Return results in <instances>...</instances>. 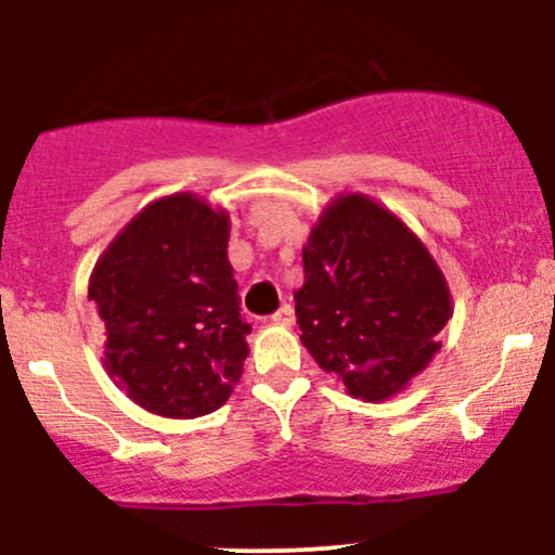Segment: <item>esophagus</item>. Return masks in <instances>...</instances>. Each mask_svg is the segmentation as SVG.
<instances>
[{
    "instance_id": "esophagus-1",
    "label": "esophagus",
    "mask_w": 555,
    "mask_h": 555,
    "mask_svg": "<svg viewBox=\"0 0 555 555\" xmlns=\"http://www.w3.org/2000/svg\"><path fill=\"white\" fill-rule=\"evenodd\" d=\"M270 321L278 323V326H291V323H294V307L280 305L278 310L270 315Z\"/></svg>"
}]
</instances>
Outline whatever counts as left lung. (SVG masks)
I'll use <instances>...</instances> for the list:
<instances>
[{"mask_svg":"<svg viewBox=\"0 0 555 555\" xmlns=\"http://www.w3.org/2000/svg\"><path fill=\"white\" fill-rule=\"evenodd\" d=\"M301 264V343L350 397L380 402L426 370L451 318V291L397 216L361 194L343 196L312 229Z\"/></svg>","mask_w":555,"mask_h":555,"instance_id":"1","label":"left lung"}]
</instances>
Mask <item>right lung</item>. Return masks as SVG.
Wrapping results in <instances>:
<instances>
[{"instance_id": "1", "label": "right lung", "mask_w": 555, "mask_h": 555, "mask_svg": "<svg viewBox=\"0 0 555 555\" xmlns=\"http://www.w3.org/2000/svg\"><path fill=\"white\" fill-rule=\"evenodd\" d=\"M229 218L191 194L147 205L93 267L104 366L140 408L196 418L243 375L250 323L227 259Z\"/></svg>"}]
</instances>
